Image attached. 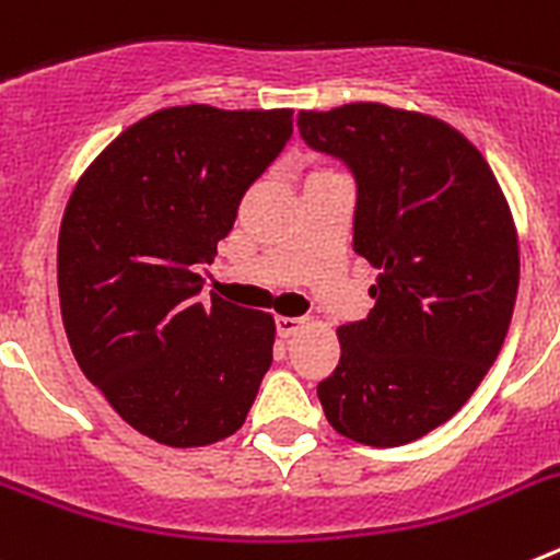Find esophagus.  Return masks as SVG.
Listing matches in <instances>:
<instances>
[{
	"mask_svg": "<svg viewBox=\"0 0 560 560\" xmlns=\"http://www.w3.org/2000/svg\"><path fill=\"white\" fill-rule=\"evenodd\" d=\"M275 325H277V334L283 336V339H289V336H294L296 330L303 328L305 319L303 316H277Z\"/></svg>",
	"mask_w": 560,
	"mask_h": 560,
	"instance_id": "34e87169",
	"label": "esophagus"
}]
</instances>
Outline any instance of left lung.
Segmentation results:
<instances>
[{"instance_id":"8db88e82","label":"left lung","mask_w":560,"mask_h":560,"mask_svg":"<svg viewBox=\"0 0 560 560\" xmlns=\"http://www.w3.org/2000/svg\"><path fill=\"white\" fill-rule=\"evenodd\" d=\"M305 145L355 182L353 249L378 269L368 319L339 328L316 395L330 427L404 446L471 398L518 291L511 210L482 153L446 122L381 103L300 112Z\"/></svg>"}]
</instances>
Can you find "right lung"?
<instances>
[{
    "label": "right lung",
    "instance_id": "right-lung-1",
    "mask_svg": "<svg viewBox=\"0 0 560 560\" xmlns=\"http://www.w3.org/2000/svg\"><path fill=\"white\" fill-rule=\"evenodd\" d=\"M291 131L289 108H162L126 128L69 199L58 237L69 348L156 443L230 438L271 368L275 319L207 296L199 271Z\"/></svg>",
    "mask_w": 560,
    "mask_h": 560
}]
</instances>
